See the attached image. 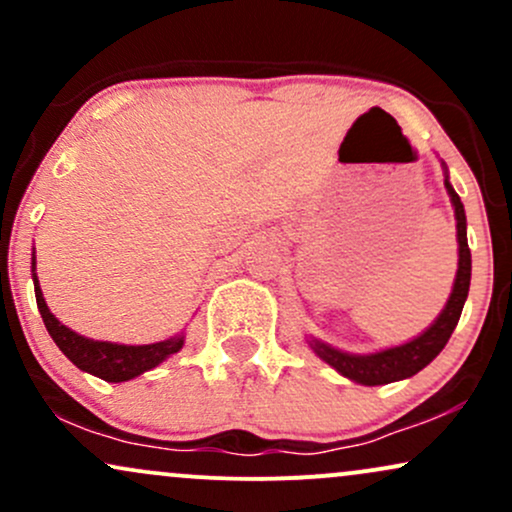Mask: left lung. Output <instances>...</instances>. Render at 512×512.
I'll return each instance as SVG.
<instances>
[{
    "instance_id": "8db88e82",
    "label": "left lung",
    "mask_w": 512,
    "mask_h": 512,
    "mask_svg": "<svg viewBox=\"0 0 512 512\" xmlns=\"http://www.w3.org/2000/svg\"><path fill=\"white\" fill-rule=\"evenodd\" d=\"M445 187H448L452 207H455L460 262H457V276H455V286H452V293H450V301L445 305L443 313L438 315V320L433 322L421 337L411 339V342L402 346H395V349H385V351H378V354H368V356L346 354V351L332 349V346L327 344L313 342L315 354L320 356L322 361L330 363L332 368H337L344 378L354 380V383L387 385V383H395V380L411 378V375H416L421 368H426L428 363L443 351V346L448 344L450 334L455 332L457 322H460L464 301H467V293H469V279H472V252H469V245H467V216H464L460 195L452 190L448 178H445Z\"/></svg>"
}]
</instances>
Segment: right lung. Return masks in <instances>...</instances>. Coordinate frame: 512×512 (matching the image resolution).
Wrapping results in <instances>:
<instances>
[{"label":"right lung","mask_w":512,"mask_h":512,"mask_svg":"<svg viewBox=\"0 0 512 512\" xmlns=\"http://www.w3.org/2000/svg\"><path fill=\"white\" fill-rule=\"evenodd\" d=\"M33 284H35V301L38 310L43 315L45 327H48L50 337L60 346V351L76 368L86 370V373L96 375V378L108 380V383H125V380L137 378L144 370L156 368L158 363L166 361L170 354H178L185 344V337H170L166 342L144 344V346H127L113 342H93V339L81 337L64 327L55 315L50 313L48 303H45L43 291L38 286V276H35V255H33Z\"/></svg>","instance_id":"add662e5"}]
</instances>
